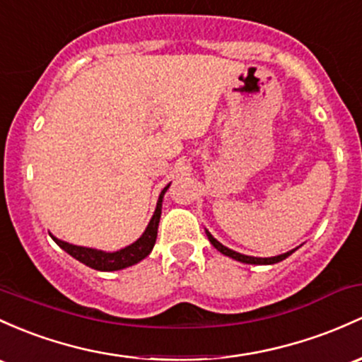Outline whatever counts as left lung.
I'll use <instances>...</instances> for the list:
<instances>
[{
	"label": "left lung",
	"instance_id": "8db88e82",
	"mask_svg": "<svg viewBox=\"0 0 362 362\" xmlns=\"http://www.w3.org/2000/svg\"><path fill=\"white\" fill-rule=\"evenodd\" d=\"M207 236H209V242H211V243L214 245V248H217V250H219L221 254L228 255V257L236 259V260H240V262H245V264H276V262H279V260H283V259L288 257L291 252H293V250H290V252H286V254L276 255V257H267V259H262V257H250V255L238 254V252H235V250H231V248H228V247H224V245H221L219 242H217L216 238H214V236H212L209 231H207Z\"/></svg>",
	"mask_w": 362,
	"mask_h": 362
}]
</instances>
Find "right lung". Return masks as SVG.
<instances>
[{
  "label": "right lung",
  "instance_id": "obj_1",
  "mask_svg": "<svg viewBox=\"0 0 362 362\" xmlns=\"http://www.w3.org/2000/svg\"><path fill=\"white\" fill-rule=\"evenodd\" d=\"M164 192L160 193L157 202V209H155L153 217H151L148 228L145 229V233L141 235V238L136 240L133 245L129 247L122 248L119 252H102V250H93V248H86V247H77V245H71L65 243L62 240L55 238L58 247L64 248L67 254H71L74 259H77L79 262L86 264L88 267L96 271H117V269H124L127 266H133V264L139 262L141 259H145L146 255L150 254L151 248H153L155 240H157V229H158V221H160V214H162V197H164Z\"/></svg>",
  "mask_w": 362,
  "mask_h": 362
}]
</instances>
